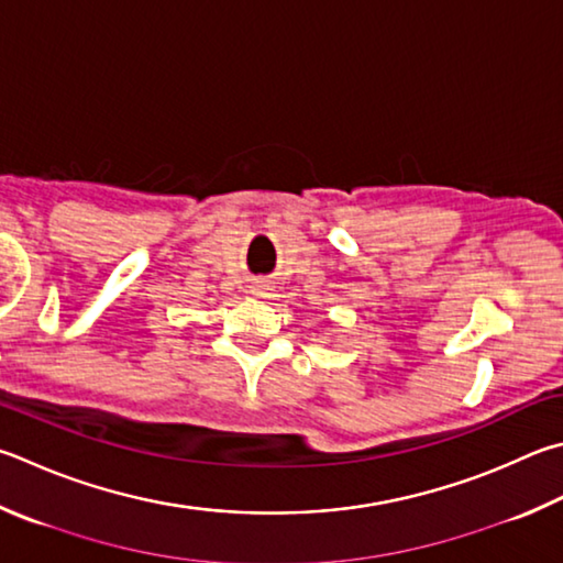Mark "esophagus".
Segmentation results:
<instances>
[{"instance_id":"1","label":"esophagus","mask_w":563,"mask_h":563,"mask_svg":"<svg viewBox=\"0 0 563 563\" xmlns=\"http://www.w3.org/2000/svg\"><path fill=\"white\" fill-rule=\"evenodd\" d=\"M271 292H273V285L268 280H255L251 285L253 298H271Z\"/></svg>"}]
</instances>
